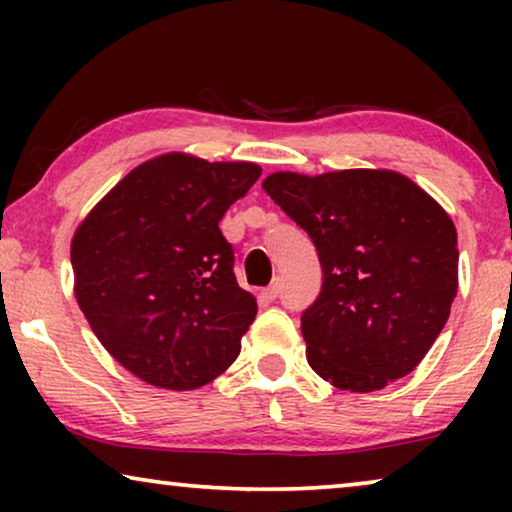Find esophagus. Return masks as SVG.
Returning a JSON list of instances; mask_svg holds the SVG:
<instances>
[{"label": "esophagus", "instance_id": "1", "mask_svg": "<svg viewBox=\"0 0 512 512\" xmlns=\"http://www.w3.org/2000/svg\"><path fill=\"white\" fill-rule=\"evenodd\" d=\"M279 291H282V279L275 277V279H272V284L268 286V289H263V298L265 300H275L279 296Z\"/></svg>", "mask_w": 512, "mask_h": 512}]
</instances>
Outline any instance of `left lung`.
<instances>
[{
    "mask_svg": "<svg viewBox=\"0 0 512 512\" xmlns=\"http://www.w3.org/2000/svg\"><path fill=\"white\" fill-rule=\"evenodd\" d=\"M263 191L312 237L324 270L300 326L314 373L356 394L412 373L457 296L450 214L394 170L272 172Z\"/></svg>",
    "mask_w": 512,
    "mask_h": 512,
    "instance_id": "1",
    "label": "left lung"
}]
</instances>
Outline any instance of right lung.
Returning <instances> with one entry per match:
<instances>
[{
  "instance_id": "obj_1",
  "label": "right lung",
  "mask_w": 512,
  "mask_h": 512,
  "mask_svg": "<svg viewBox=\"0 0 512 512\" xmlns=\"http://www.w3.org/2000/svg\"><path fill=\"white\" fill-rule=\"evenodd\" d=\"M256 163L163 153L130 170L72 237L74 296L102 347L139 380L191 391L237 359L258 307L219 221Z\"/></svg>"
}]
</instances>
